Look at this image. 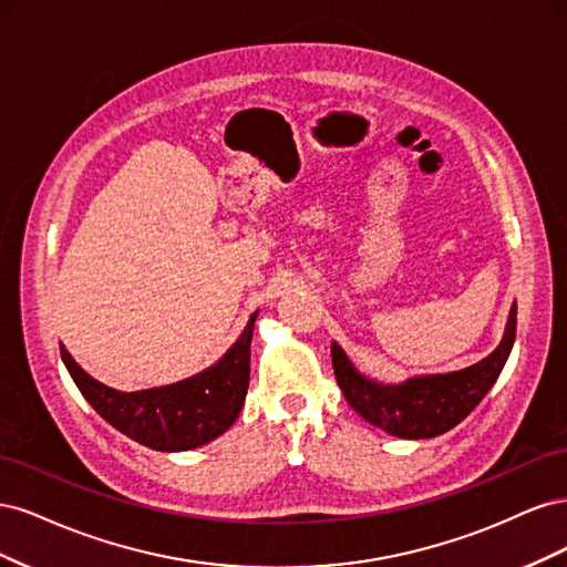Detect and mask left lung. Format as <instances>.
Here are the masks:
<instances>
[{"label": "left lung", "mask_w": 567, "mask_h": 567, "mask_svg": "<svg viewBox=\"0 0 567 567\" xmlns=\"http://www.w3.org/2000/svg\"><path fill=\"white\" fill-rule=\"evenodd\" d=\"M516 340V305L511 307L504 338L489 357L468 369L437 375H416L400 385H383L357 373L336 342L331 346L336 381L359 416L381 431L425 440L452 431L483 402L511 354Z\"/></svg>", "instance_id": "left-lung-1"}]
</instances>
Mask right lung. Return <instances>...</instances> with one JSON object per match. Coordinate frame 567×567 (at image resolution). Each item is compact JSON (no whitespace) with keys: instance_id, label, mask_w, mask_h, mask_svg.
<instances>
[{"instance_id":"right-lung-1","label":"right lung","mask_w":567,"mask_h":567,"mask_svg":"<svg viewBox=\"0 0 567 567\" xmlns=\"http://www.w3.org/2000/svg\"><path fill=\"white\" fill-rule=\"evenodd\" d=\"M255 319L257 312L219 364L165 388L120 392L84 373L65 348L61 357L84 400L120 433L151 450L184 452L219 437L241 414L250 381Z\"/></svg>"}]
</instances>
